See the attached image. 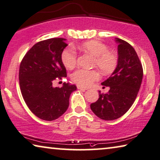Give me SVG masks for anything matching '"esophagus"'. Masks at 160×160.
Returning <instances> with one entry per match:
<instances>
[{
	"label": "esophagus",
	"mask_w": 160,
	"mask_h": 160,
	"mask_svg": "<svg viewBox=\"0 0 160 160\" xmlns=\"http://www.w3.org/2000/svg\"><path fill=\"white\" fill-rule=\"evenodd\" d=\"M78 89H79V90H87L86 88H84V87H82V86H81V85H78Z\"/></svg>",
	"instance_id": "34e87169"
}]
</instances>
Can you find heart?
<instances>
[{"instance_id": "heart-1", "label": "heart", "mask_w": 160, "mask_h": 160, "mask_svg": "<svg viewBox=\"0 0 160 160\" xmlns=\"http://www.w3.org/2000/svg\"><path fill=\"white\" fill-rule=\"evenodd\" d=\"M80 48L95 57L94 65L103 74H111L115 70L118 65V56L116 53L109 51L106 44L96 40H91L82 43ZM77 52L75 50L68 47L62 52L61 59L63 65L67 68H73L77 62ZM71 78L73 82L81 86L88 87L95 81L99 79V75L95 70H88L78 69L75 70Z\"/></svg>"}]
</instances>
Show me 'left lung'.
<instances>
[{
	"instance_id": "1",
	"label": "left lung",
	"mask_w": 160,
	"mask_h": 160,
	"mask_svg": "<svg viewBox=\"0 0 160 160\" xmlns=\"http://www.w3.org/2000/svg\"><path fill=\"white\" fill-rule=\"evenodd\" d=\"M118 43V65L110 78L101 83L109 87L108 93H101L90 108L98 117L106 121L120 118L132 106L141 87L143 68L135 49L124 40Z\"/></svg>"
}]
</instances>
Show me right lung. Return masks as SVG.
<instances>
[{"label":"right lung","instance_id":"obj_1","mask_svg":"<svg viewBox=\"0 0 160 160\" xmlns=\"http://www.w3.org/2000/svg\"><path fill=\"white\" fill-rule=\"evenodd\" d=\"M63 38H52L34 44L21 61L19 85L21 94L30 111L38 118L54 121L68 108L70 94L75 85L63 83L54 88L52 82L67 77L61 55L68 46Z\"/></svg>","mask_w":160,"mask_h":160}]
</instances>
